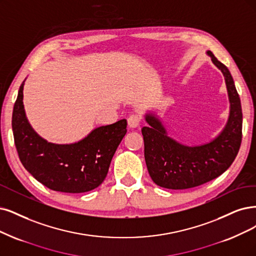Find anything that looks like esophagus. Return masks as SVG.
<instances>
[{"instance_id":"esophagus-1","label":"esophagus","mask_w":256,"mask_h":256,"mask_svg":"<svg viewBox=\"0 0 256 256\" xmlns=\"http://www.w3.org/2000/svg\"><path fill=\"white\" fill-rule=\"evenodd\" d=\"M141 122V117L139 115H137V114H133V115H130L128 119V126L130 128H137L139 126Z\"/></svg>"}]
</instances>
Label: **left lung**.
<instances>
[{"mask_svg": "<svg viewBox=\"0 0 256 256\" xmlns=\"http://www.w3.org/2000/svg\"><path fill=\"white\" fill-rule=\"evenodd\" d=\"M213 63L224 76L230 100V116L222 134L210 144L186 146L166 136L157 118L146 115L148 126L141 128L144 140V158L153 182L166 188L184 190L198 186L220 176L234 162L242 138V112L240 94L228 68L208 52Z\"/></svg>", "mask_w": 256, "mask_h": 256, "instance_id": "obj_1", "label": "left lung"}]
</instances>
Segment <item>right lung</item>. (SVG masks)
Returning <instances> with one entry per match:
<instances>
[{
    "instance_id": "obj_1",
    "label": "right lung",
    "mask_w": 256,
    "mask_h": 256,
    "mask_svg": "<svg viewBox=\"0 0 256 256\" xmlns=\"http://www.w3.org/2000/svg\"><path fill=\"white\" fill-rule=\"evenodd\" d=\"M23 86L24 82L14 103L12 124L18 155L24 168L52 191L84 193L99 186L126 134V120L94 128L88 137L72 144H50L34 133L26 119Z\"/></svg>"
}]
</instances>
